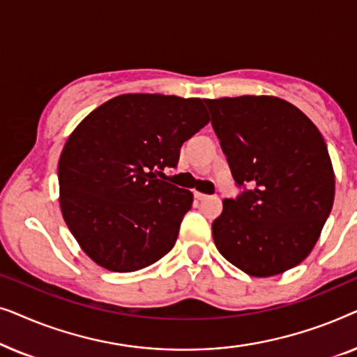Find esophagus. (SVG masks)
Returning <instances> with one entry per match:
<instances>
[{
  "label": "esophagus",
  "mask_w": 357,
  "mask_h": 357,
  "mask_svg": "<svg viewBox=\"0 0 357 357\" xmlns=\"http://www.w3.org/2000/svg\"><path fill=\"white\" fill-rule=\"evenodd\" d=\"M195 198H197V199H199V202H203V199H208L209 197H208V195H204V193L195 192Z\"/></svg>",
  "instance_id": "esophagus-1"
}]
</instances>
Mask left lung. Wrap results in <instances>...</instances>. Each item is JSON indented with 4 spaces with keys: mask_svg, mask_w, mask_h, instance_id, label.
I'll return each mask as SVG.
<instances>
[{
    "mask_svg": "<svg viewBox=\"0 0 357 357\" xmlns=\"http://www.w3.org/2000/svg\"><path fill=\"white\" fill-rule=\"evenodd\" d=\"M238 187L213 222L221 255L255 278L281 275L304 261L335 199V172L319 128L275 96L204 99Z\"/></svg>",
    "mask_w": 357,
    "mask_h": 357,
    "instance_id": "8db88e82",
    "label": "left lung"
}]
</instances>
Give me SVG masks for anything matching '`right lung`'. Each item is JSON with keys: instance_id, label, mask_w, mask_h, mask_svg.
I'll list each match as a JSON object with an SVG mask.
<instances>
[{"instance_id": "obj_1", "label": "right lung", "mask_w": 357, "mask_h": 357, "mask_svg": "<svg viewBox=\"0 0 357 357\" xmlns=\"http://www.w3.org/2000/svg\"><path fill=\"white\" fill-rule=\"evenodd\" d=\"M209 120L202 99L121 94L73 130L58 160L60 208L92 261L130 273L172 250L193 193L158 175Z\"/></svg>"}]
</instances>
